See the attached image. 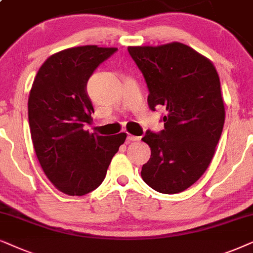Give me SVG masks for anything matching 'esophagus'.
<instances>
[{"label":"esophagus","mask_w":253,"mask_h":253,"mask_svg":"<svg viewBox=\"0 0 253 253\" xmlns=\"http://www.w3.org/2000/svg\"><path fill=\"white\" fill-rule=\"evenodd\" d=\"M140 139H141L140 136L132 135V134H128V135H127V141H128V142H134V141H139Z\"/></svg>","instance_id":"1"}]
</instances>
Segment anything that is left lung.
Returning <instances> with one entry per match:
<instances>
[{"mask_svg":"<svg viewBox=\"0 0 253 253\" xmlns=\"http://www.w3.org/2000/svg\"><path fill=\"white\" fill-rule=\"evenodd\" d=\"M147 83L151 111L163 107L164 129L147 130L150 147L144 183L160 193L183 192L203 176L224 125V104L213 63L180 42L128 47Z\"/></svg>","mask_w":253,"mask_h":253,"instance_id":"1","label":"left lung"}]
</instances>
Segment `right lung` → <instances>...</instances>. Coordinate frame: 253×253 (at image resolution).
<instances>
[{
	"instance_id": "1",
	"label": "right lung",
	"mask_w": 253,
	"mask_h": 253,
	"mask_svg": "<svg viewBox=\"0 0 253 253\" xmlns=\"http://www.w3.org/2000/svg\"><path fill=\"white\" fill-rule=\"evenodd\" d=\"M114 47H73L49 56L40 67L29 97V124L43 172L59 191L84 195L106 176L111 160L126 140L90 134L93 106L86 83Z\"/></svg>"
}]
</instances>
